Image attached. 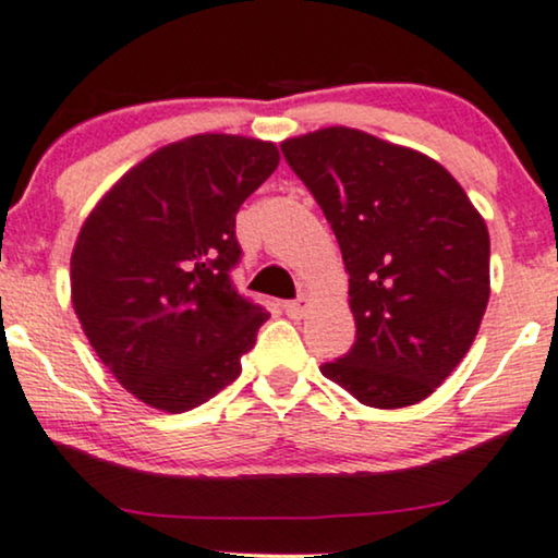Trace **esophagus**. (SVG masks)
Masks as SVG:
<instances>
[{
	"mask_svg": "<svg viewBox=\"0 0 558 558\" xmlns=\"http://www.w3.org/2000/svg\"><path fill=\"white\" fill-rule=\"evenodd\" d=\"M305 311H307V298H298V300L284 302V313L290 315V318H302Z\"/></svg>",
	"mask_w": 558,
	"mask_h": 558,
	"instance_id": "1",
	"label": "esophagus"
}]
</instances>
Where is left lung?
Listing matches in <instances>:
<instances>
[{"label": "left lung", "instance_id": "left-lung-1", "mask_svg": "<svg viewBox=\"0 0 558 558\" xmlns=\"http://www.w3.org/2000/svg\"><path fill=\"white\" fill-rule=\"evenodd\" d=\"M339 240L356 341L320 373L356 401L435 393L489 302V230L442 165L347 126L281 144Z\"/></svg>", "mask_w": 558, "mask_h": 558}]
</instances>
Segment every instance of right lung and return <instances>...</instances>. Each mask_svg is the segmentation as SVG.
<instances>
[{
	"instance_id": "right-lung-1",
	"label": "right lung",
	"mask_w": 558,
	"mask_h": 558,
	"mask_svg": "<svg viewBox=\"0 0 558 558\" xmlns=\"http://www.w3.org/2000/svg\"><path fill=\"white\" fill-rule=\"evenodd\" d=\"M271 142L198 134L157 149L100 198L72 253V302L129 393L170 414L240 375L268 313L232 284L235 215L268 175Z\"/></svg>"
}]
</instances>
